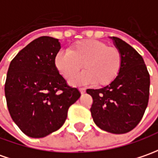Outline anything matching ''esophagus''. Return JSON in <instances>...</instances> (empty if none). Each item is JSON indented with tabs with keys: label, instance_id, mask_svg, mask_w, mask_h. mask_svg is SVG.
<instances>
[{
	"label": "esophagus",
	"instance_id": "34e87169",
	"mask_svg": "<svg viewBox=\"0 0 158 158\" xmlns=\"http://www.w3.org/2000/svg\"><path fill=\"white\" fill-rule=\"evenodd\" d=\"M79 92H80L81 94H84V93H85V88H80V89H79Z\"/></svg>",
	"mask_w": 158,
	"mask_h": 158
}]
</instances>
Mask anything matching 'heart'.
Masks as SVG:
<instances>
[{"label": "heart", "instance_id": "b5f03b06", "mask_svg": "<svg viewBox=\"0 0 158 158\" xmlns=\"http://www.w3.org/2000/svg\"><path fill=\"white\" fill-rule=\"evenodd\" d=\"M85 72L75 79L82 65ZM58 73L73 85L96 84L106 86L112 83L122 65L120 51L98 40H83L71 46L68 52L60 51L54 58Z\"/></svg>", "mask_w": 158, "mask_h": 158}]
</instances>
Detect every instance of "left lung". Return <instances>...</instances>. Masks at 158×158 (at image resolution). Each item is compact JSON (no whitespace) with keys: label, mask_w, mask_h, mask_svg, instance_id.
<instances>
[{"label":"left lung","mask_w":158,"mask_h":158,"mask_svg":"<svg viewBox=\"0 0 158 158\" xmlns=\"http://www.w3.org/2000/svg\"><path fill=\"white\" fill-rule=\"evenodd\" d=\"M120 51L122 65L116 79L100 89H87L93 97L91 113L97 126L123 134L135 128L149 101L150 75L142 56L121 39L110 37Z\"/></svg>","instance_id":"left-lung-1"}]
</instances>
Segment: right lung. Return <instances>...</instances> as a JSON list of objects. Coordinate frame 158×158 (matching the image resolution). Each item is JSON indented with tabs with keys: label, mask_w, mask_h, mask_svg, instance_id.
<instances>
[{
	"label": "right lung",
	"mask_w": 158,
	"mask_h": 158,
	"mask_svg": "<svg viewBox=\"0 0 158 158\" xmlns=\"http://www.w3.org/2000/svg\"><path fill=\"white\" fill-rule=\"evenodd\" d=\"M58 39L43 36L29 43L11 61L5 97L12 119L27 136L47 137L64 124L68 109L80 97L55 68Z\"/></svg>",
	"instance_id": "add662e5"
}]
</instances>
